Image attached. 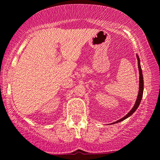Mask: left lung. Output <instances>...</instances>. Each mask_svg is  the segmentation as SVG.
I'll list each match as a JSON object with an SVG mask.
<instances>
[{
    "label": "left lung",
    "instance_id": "left-lung-1",
    "mask_svg": "<svg viewBox=\"0 0 160 160\" xmlns=\"http://www.w3.org/2000/svg\"><path fill=\"white\" fill-rule=\"evenodd\" d=\"M137 58H138V69H139V74H140V77H139V91H138V98L137 99H136V102H135V105L133 106L132 109L130 111H129L128 113H127L126 116L124 117H123V118H121V119H119V120L116 121V122H113L112 123H118L120 122V121H122L123 120H125V119L128 118L130 116H132L134 112H135V110L138 109V108L139 107L140 104V102H141V99H142V93H143V78H142V69H141V67H140V58H139V56L137 55Z\"/></svg>",
    "mask_w": 160,
    "mask_h": 160
}]
</instances>
